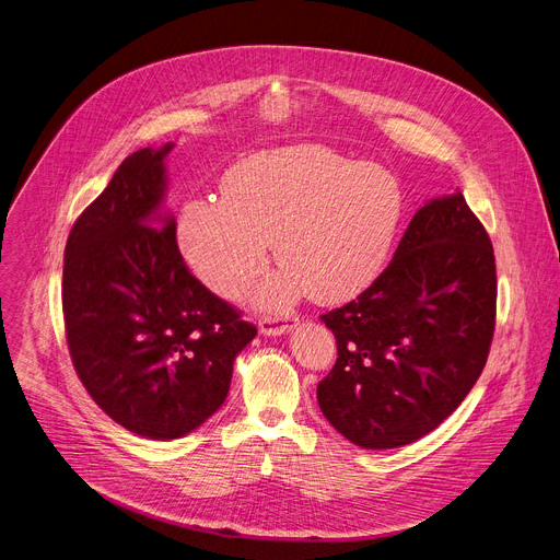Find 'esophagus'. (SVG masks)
Masks as SVG:
<instances>
[{
	"instance_id": "34e87169",
	"label": "esophagus",
	"mask_w": 560,
	"mask_h": 560,
	"mask_svg": "<svg viewBox=\"0 0 560 560\" xmlns=\"http://www.w3.org/2000/svg\"><path fill=\"white\" fill-rule=\"evenodd\" d=\"M296 319L292 317H266L259 322V330L268 337H279V335H285L294 328Z\"/></svg>"
}]
</instances>
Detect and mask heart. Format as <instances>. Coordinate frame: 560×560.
Here are the masks:
<instances>
[{"instance_id":"1","label":"heart","mask_w":560,"mask_h":560,"mask_svg":"<svg viewBox=\"0 0 560 560\" xmlns=\"http://www.w3.org/2000/svg\"><path fill=\"white\" fill-rule=\"evenodd\" d=\"M404 219V191L384 167L319 144L261 151L223 178V196H196L180 208L176 241L191 272L234 299L275 243L283 270L254 292L264 308H283L303 290L343 303L384 272Z\"/></svg>"}]
</instances>
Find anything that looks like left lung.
<instances>
[{
    "mask_svg": "<svg viewBox=\"0 0 560 560\" xmlns=\"http://www.w3.org/2000/svg\"><path fill=\"white\" fill-rule=\"evenodd\" d=\"M322 322L337 362L317 401L346 440L395 448L438 429L478 382L495 326L493 247L465 196L420 208L380 279Z\"/></svg>",
    "mask_w": 560,
    "mask_h": 560,
    "instance_id": "left-lung-1",
    "label": "left lung"
}]
</instances>
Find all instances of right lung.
Segmentation results:
<instances>
[{
	"mask_svg": "<svg viewBox=\"0 0 560 560\" xmlns=\"http://www.w3.org/2000/svg\"><path fill=\"white\" fill-rule=\"evenodd\" d=\"M172 142L127 156L75 221L62 275L67 343L86 393L114 422L176 440L228 397L257 328L185 266L163 212Z\"/></svg>",
	"mask_w": 560,
	"mask_h": 560,
	"instance_id": "right-lung-1",
	"label": "right lung"
}]
</instances>
